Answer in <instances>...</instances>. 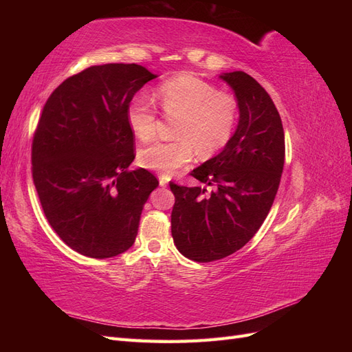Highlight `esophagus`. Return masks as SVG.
Here are the masks:
<instances>
[{
    "label": "esophagus",
    "instance_id": "esophagus-1",
    "mask_svg": "<svg viewBox=\"0 0 352 352\" xmlns=\"http://www.w3.org/2000/svg\"><path fill=\"white\" fill-rule=\"evenodd\" d=\"M158 180H160V186H163V188H164V186H167V185H168V179H166L164 176H160V179H158Z\"/></svg>",
    "mask_w": 352,
    "mask_h": 352
}]
</instances>
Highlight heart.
<instances>
[{"label":"heart","mask_w":352,"mask_h":352,"mask_svg":"<svg viewBox=\"0 0 352 352\" xmlns=\"http://www.w3.org/2000/svg\"><path fill=\"white\" fill-rule=\"evenodd\" d=\"M154 98L167 117H177L176 141H154L144 145L138 158L150 170L170 175L195 155L208 158L225 146L235 131L238 104L212 85L182 74L160 83ZM126 119L133 133L150 140L157 132L158 111L146 94H138L127 105Z\"/></svg>","instance_id":"obj_1"}]
</instances>
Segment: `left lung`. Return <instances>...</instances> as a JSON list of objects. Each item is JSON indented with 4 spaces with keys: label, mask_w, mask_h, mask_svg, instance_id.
Wrapping results in <instances>:
<instances>
[{
    "label": "left lung",
    "mask_w": 352,
    "mask_h": 352,
    "mask_svg": "<svg viewBox=\"0 0 352 352\" xmlns=\"http://www.w3.org/2000/svg\"><path fill=\"white\" fill-rule=\"evenodd\" d=\"M235 92L239 122L223 151L192 170L207 188L170 182L175 195L172 236L179 252L210 263L236 252L267 217L285 163V133L278 109L245 72L220 74Z\"/></svg>",
    "instance_id": "left-lung-1"
}]
</instances>
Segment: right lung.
Listing matches in <instances>:
<instances>
[{
	"mask_svg": "<svg viewBox=\"0 0 352 352\" xmlns=\"http://www.w3.org/2000/svg\"><path fill=\"white\" fill-rule=\"evenodd\" d=\"M157 76L140 65L110 63L73 74L54 89L32 142V176L44 214L60 239L91 258L129 250L144 204L158 186L129 170L135 136L127 105Z\"/></svg>",
	"mask_w": 352,
	"mask_h": 352,
	"instance_id": "right-lung-1",
	"label": "right lung"
}]
</instances>
